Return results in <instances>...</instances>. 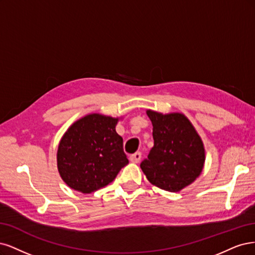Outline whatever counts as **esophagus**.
I'll use <instances>...</instances> for the list:
<instances>
[{"label":"esophagus","mask_w":255,"mask_h":255,"mask_svg":"<svg viewBox=\"0 0 255 255\" xmlns=\"http://www.w3.org/2000/svg\"><path fill=\"white\" fill-rule=\"evenodd\" d=\"M141 158H142V153L141 152H135V153L130 155L129 160L131 162H133V163H138L139 160H141Z\"/></svg>","instance_id":"obj_1"}]
</instances>
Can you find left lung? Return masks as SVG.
Instances as JSON below:
<instances>
[{
  "instance_id": "left-lung-1",
  "label": "left lung",
  "mask_w": 255,
  "mask_h": 255,
  "mask_svg": "<svg viewBox=\"0 0 255 255\" xmlns=\"http://www.w3.org/2000/svg\"><path fill=\"white\" fill-rule=\"evenodd\" d=\"M154 145L141 168L148 181L162 190L179 192L201 174L205 152L201 137L182 113L147 110Z\"/></svg>"
}]
</instances>
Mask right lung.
I'll list each match as a JSON object with an SVG mask.
<instances>
[{
  "instance_id": "obj_1",
  "label": "right lung",
  "mask_w": 255,
  "mask_h": 255,
  "mask_svg": "<svg viewBox=\"0 0 255 255\" xmlns=\"http://www.w3.org/2000/svg\"><path fill=\"white\" fill-rule=\"evenodd\" d=\"M119 119L92 113L76 121L61 138L57 166L71 188L90 194L112 182L129 163L123 137L116 131Z\"/></svg>"
}]
</instances>
